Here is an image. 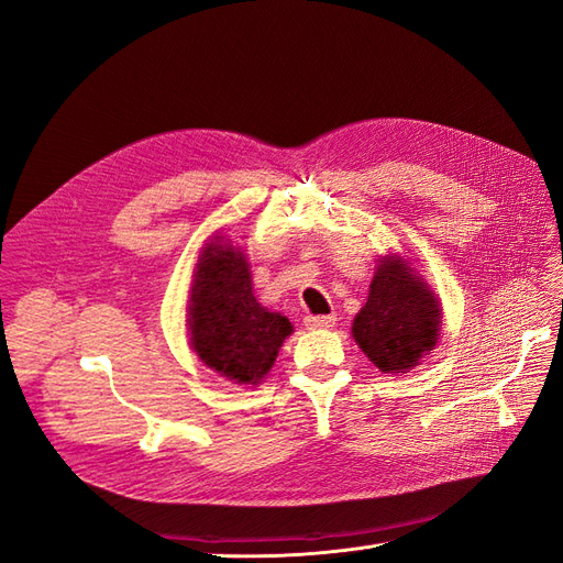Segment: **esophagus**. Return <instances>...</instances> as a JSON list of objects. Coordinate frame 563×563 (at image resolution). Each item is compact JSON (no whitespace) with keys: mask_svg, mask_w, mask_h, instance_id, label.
<instances>
[{"mask_svg":"<svg viewBox=\"0 0 563 563\" xmlns=\"http://www.w3.org/2000/svg\"><path fill=\"white\" fill-rule=\"evenodd\" d=\"M338 321L335 314H321V317H305V327L308 329H331L333 323Z\"/></svg>","mask_w":563,"mask_h":563,"instance_id":"obj_1","label":"esophagus"}]
</instances>
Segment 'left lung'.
Here are the masks:
<instances>
[{
    "mask_svg": "<svg viewBox=\"0 0 563 563\" xmlns=\"http://www.w3.org/2000/svg\"><path fill=\"white\" fill-rule=\"evenodd\" d=\"M441 329V308L416 269L397 253L378 261L368 298L354 317L356 345L383 373H408L434 350Z\"/></svg>",
    "mask_w": 563,
    "mask_h": 563,
    "instance_id": "1",
    "label": "left lung"
}]
</instances>
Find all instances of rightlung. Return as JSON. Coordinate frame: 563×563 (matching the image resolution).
Masks as SVG:
<instances>
[{
    "label": "right lung",
    "instance_id": "1",
    "mask_svg": "<svg viewBox=\"0 0 563 563\" xmlns=\"http://www.w3.org/2000/svg\"><path fill=\"white\" fill-rule=\"evenodd\" d=\"M187 327L199 360L240 385H258L294 333L291 321L255 300L246 253L225 236L199 253Z\"/></svg>",
    "mask_w": 563,
    "mask_h": 563
}]
</instances>
